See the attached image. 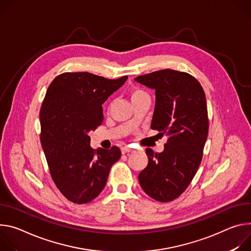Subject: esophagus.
Here are the masks:
<instances>
[{
    "label": "esophagus",
    "mask_w": 251,
    "mask_h": 251,
    "mask_svg": "<svg viewBox=\"0 0 251 251\" xmlns=\"http://www.w3.org/2000/svg\"><path fill=\"white\" fill-rule=\"evenodd\" d=\"M131 151V149L127 148V147H124L122 148V153L125 154V153H127V152H130Z\"/></svg>",
    "instance_id": "1"
}]
</instances>
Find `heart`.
<instances>
[{"label": "heart", "mask_w": 251, "mask_h": 251, "mask_svg": "<svg viewBox=\"0 0 251 251\" xmlns=\"http://www.w3.org/2000/svg\"><path fill=\"white\" fill-rule=\"evenodd\" d=\"M128 96L132 101V103H136L144 99H150L149 94L143 88L138 86H133L128 90Z\"/></svg>", "instance_id": "heart-1"}]
</instances>
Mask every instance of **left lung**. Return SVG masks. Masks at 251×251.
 Wrapping results in <instances>:
<instances>
[{
	"instance_id": "left-lung-1",
	"label": "left lung",
	"mask_w": 251,
	"mask_h": 251,
	"mask_svg": "<svg viewBox=\"0 0 251 251\" xmlns=\"http://www.w3.org/2000/svg\"><path fill=\"white\" fill-rule=\"evenodd\" d=\"M134 79L155 91L151 127L169 137L162 152L146 150L149 163L138 181L151 199L173 201L187 188L202 159L208 134L205 94L200 81L184 72L166 69Z\"/></svg>"
}]
</instances>
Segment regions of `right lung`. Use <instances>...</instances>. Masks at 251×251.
Here are the masks:
<instances>
[{
  "label": "right lung",
  "mask_w": 251,
  "mask_h": 251,
  "mask_svg": "<svg viewBox=\"0 0 251 251\" xmlns=\"http://www.w3.org/2000/svg\"><path fill=\"white\" fill-rule=\"evenodd\" d=\"M126 78L64 73L48 88L40 110L41 144L54 184L74 203L99 197L111 165L121 157L118 147L93 150L89 132L101 125V104Z\"/></svg>",
  "instance_id": "right-lung-1"
}]
</instances>
